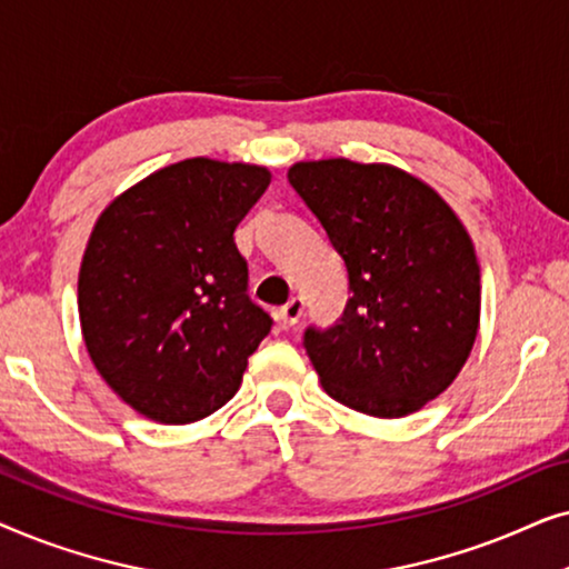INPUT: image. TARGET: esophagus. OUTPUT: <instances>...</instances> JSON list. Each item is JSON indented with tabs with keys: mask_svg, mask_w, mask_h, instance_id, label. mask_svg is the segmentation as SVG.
Here are the masks:
<instances>
[{
	"mask_svg": "<svg viewBox=\"0 0 569 569\" xmlns=\"http://www.w3.org/2000/svg\"><path fill=\"white\" fill-rule=\"evenodd\" d=\"M277 318H279V323L284 326V329H292V326L302 318V300L292 298L290 302H287V306L277 310Z\"/></svg>",
	"mask_w": 569,
	"mask_h": 569,
	"instance_id": "1",
	"label": "esophagus"
}]
</instances>
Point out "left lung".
Returning <instances> with one entry per match:
<instances>
[{"instance_id":"1","label":"left lung","mask_w":569,"mask_h":569,"mask_svg":"<svg viewBox=\"0 0 569 569\" xmlns=\"http://www.w3.org/2000/svg\"><path fill=\"white\" fill-rule=\"evenodd\" d=\"M292 189L349 274L347 308L302 337L323 391L368 417L419 411L453 383L479 331V261L430 186L383 162H295Z\"/></svg>"}]
</instances>
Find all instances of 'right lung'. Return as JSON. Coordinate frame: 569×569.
Listing matches in <instances>:
<instances>
[{
  "instance_id": "add662e5",
  "label": "right lung",
  "mask_w": 569,
  "mask_h": 569,
  "mask_svg": "<svg viewBox=\"0 0 569 569\" xmlns=\"http://www.w3.org/2000/svg\"><path fill=\"white\" fill-rule=\"evenodd\" d=\"M271 173L181 160L116 197L84 248L77 306L100 378L139 415L189 425L224 407L271 331L236 238Z\"/></svg>"
}]
</instances>
